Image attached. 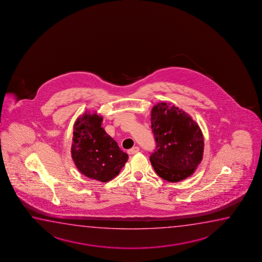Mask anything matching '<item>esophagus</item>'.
Segmentation results:
<instances>
[{"label":"esophagus","mask_w":262,"mask_h":262,"mask_svg":"<svg viewBox=\"0 0 262 262\" xmlns=\"http://www.w3.org/2000/svg\"><path fill=\"white\" fill-rule=\"evenodd\" d=\"M139 150H140V148H139V147H133V149H130L128 150V154H129V155H133V154L139 152Z\"/></svg>","instance_id":"34e87169"}]
</instances>
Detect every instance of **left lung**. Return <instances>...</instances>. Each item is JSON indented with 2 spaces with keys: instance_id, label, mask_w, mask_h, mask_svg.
Segmentation results:
<instances>
[{
  "instance_id": "8db88e82",
  "label": "left lung",
  "mask_w": 262,
  "mask_h": 262,
  "mask_svg": "<svg viewBox=\"0 0 262 262\" xmlns=\"http://www.w3.org/2000/svg\"><path fill=\"white\" fill-rule=\"evenodd\" d=\"M150 122L157 144L149 160L156 173L169 182L189 177L203 157L199 125L185 112L166 102L153 107Z\"/></svg>"
}]
</instances>
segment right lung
Wrapping results in <instances>:
<instances>
[{
	"label": "right lung",
	"instance_id": "obj_1",
	"mask_svg": "<svg viewBox=\"0 0 262 262\" xmlns=\"http://www.w3.org/2000/svg\"><path fill=\"white\" fill-rule=\"evenodd\" d=\"M102 116L97 113L77 119L73 127L72 157L77 169L86 177L107 182L120 173L128 161L116 141L101 127Z\"/></svg>",
	"mask_w": 262,
	"mask_h": 262
}]
</instances>
